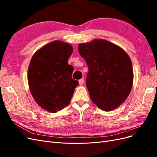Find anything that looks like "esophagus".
Instances as JSON below:
<instances>
[{
  "instance_id": "obj_1",
  "label": "esophagus",
  "mask_w": 157,
  "mask_h": 157,
  "mask_svg": "<svg viewBox=\"0 0 157 157\" xmlns=\"http://www.w3.org/2000/svg\"><path fill=\"white\" fill-rule=\"evenodd\" d=\"M78 82H79V84H80V85H82V84H83L84 82V80L83 78L80 79V80H78Z\"/></svg>"
}]
</instances>
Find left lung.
I'll use <instances>...</instances> for the list:
<instances>
[{"mask_svg": "<svg viewBox=\"0 0 157 157\" xmlns=\"http://www.w3.org/2000/svg\"><path fill=\"white\" fill-rule=\"evenodd\" d=\"M88 72L86 84L92 101L102 110H113L124 102L132 87V64L119 46L101 39L78 45Z\"/></svg>", "mask_w": 157, "mask_h": 157, "instance_id": "obj_1", "label": "left lung"}]
</instances>
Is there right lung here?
<instances>
[{"label":"right lung","mask_w":157,"mask_h":157,"mask_svg":"<svg viewBox=\"0 0 157 157\" xmlns=\"http://www.w3.org/2000/svg\"><path fill=\"white\" fill-rule=\"evenodd\" d=\"M73 47L59 40L50 42L33 55L28 69V83L38 105L56 113L69 105L78 85L68 64Z\"/></svg>","instance_id":"add662e5"}]
</instances>
